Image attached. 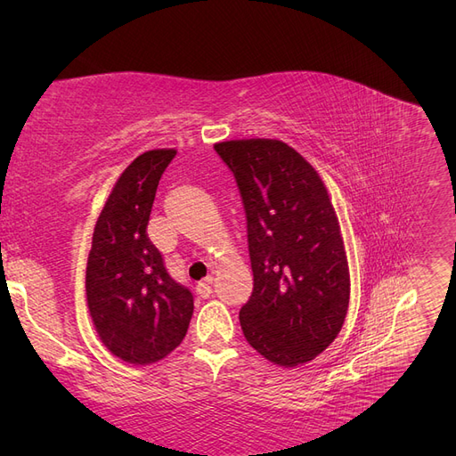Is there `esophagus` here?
<instances>
[{
  "mask_svg": "<svg viewBox=\"0 0 456 456\" xmlns=\"http://www.w3.org/2000/svg\"><path fill=\"white\" fill-rule=\"evenodd\" d=\"M211 283H213V278H211V275H207V278H205L203 281H200V283L196 285V291H198V295H200L201 298H209V297H211V293H213Z\"/></svg>",
  "mask_w": 456,
  "mask_h": 456,
  "instance_id": "esophagus-1",
  "label": "esophagus"
}]
</instances>
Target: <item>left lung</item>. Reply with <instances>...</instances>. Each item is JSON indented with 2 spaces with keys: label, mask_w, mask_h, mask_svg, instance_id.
I'll use <instances>...</instances> for the list:
<instances>
[{
  "label": "left lung",
  "mask_w": 456,
  "mask_h": 456,
  "mask_svg": "<svg viewBox=\"0 0 456 456\" xmlns=\"http://www.w3.org/2000/svg\"><path fill=\"white\" fill-rule=\"evenodd\" d=\"M236 176L247 215L255 287L240 310L247 342L297 367L337 338L350 302L338 216L312 165L275 139L215 144Z\"/></svg>",
  "instance_id": "1"
}]
</instances>
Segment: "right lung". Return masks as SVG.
<instances>
[{"label":"right lung","instance_id":"1","mask_svg":"<svg viewBox=\"0 0 456 456\" xmlns=\"http://www.w3.org/2000/svg\"><path fill=\"white\" fill-rule=\"evenodd\" d=\"M175 148L148 150L119 175L96 218L86 270L96 335L121 362L150 365L186 337L194 297L163 266L146 228Z\"/></svg>","mask_w":456,"mask_h":456}]
</instances>
